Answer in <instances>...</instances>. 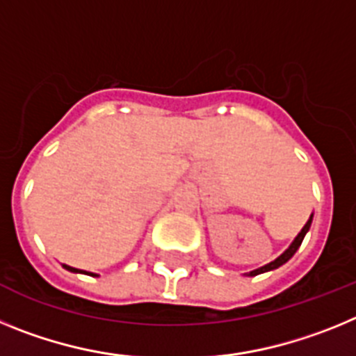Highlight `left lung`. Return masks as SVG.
<instances>
[{"label": "left lung", "instance_id": "left-lung-1", "mask_svg": "<svg viewBox=\"0 0 356 356\" xmlns=\"http://www.w3.org/2000/svg\"><path fill=\"white\" fill-rule=\"evenodd\" d=\"M310 225H312V216H310V219H308V221H307V225L303 226V229H301L300 234H298V237L294 238V242H292L291 246H289V250L285 251V253L280 254V257L275 260V262L267 264V266L260 267V269H254V271H251L250 276H257V275H260V273L273 271V269H276V267L284 266V264L287 262L289 259H292V254H294L296 251H298V248L301 246V242H303V238H305V235H307V232H308V228H310Z\"/></svg>", "mask_w": 356, "mask_h": 356}]
</instances>
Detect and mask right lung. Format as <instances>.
<instances>
[{
  "label": "right lung",
  "mask_w": 356,
  "mask_h": 356,
  "mask_svg": "<svg viewBox=\"0 0 356 356\" xmlns=\"http://www.w3.org/2000/svg\"><path fill=\"white\" fill-rule=\"evenodd\" d=\"M65 269H67V271H71V273H85V271H80V269H74V267H71V266H64ZM87 275H90V276H94L92 273H87Z\"/></svg>",
  "instance_id": "obj_1"
}]
</instances>
